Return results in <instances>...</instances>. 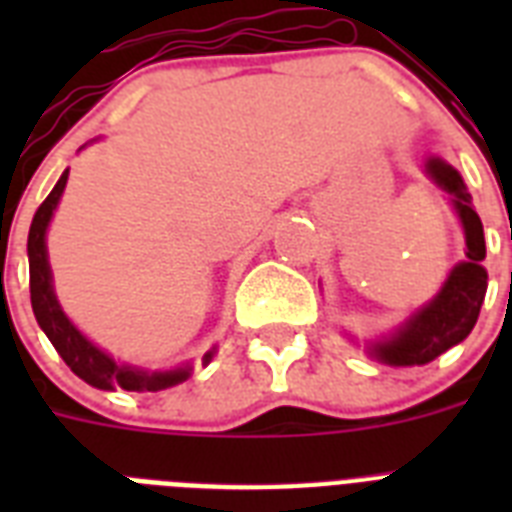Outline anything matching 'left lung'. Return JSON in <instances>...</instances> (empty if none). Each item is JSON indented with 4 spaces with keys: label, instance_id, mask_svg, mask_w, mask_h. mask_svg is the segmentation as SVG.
<instances>
[{
    "label": "left lung",
    "instance_id": "obj_1",
    "mask_svg": "<svg viewBox=\"0 0 512 512\" xmlns=\"http://www.w3.org/2000/svg\"><path fill=\"white\" fill-rule=\"evenodd\" d=\"M425 175L449 196L465 233V260L454 265L446 281L428 303L409 313L390 335L364 340L366 353L388 366H422L460 345L473 332L484 305L489 273L484 268L486 241L481 217L462 175L441 156H430ZM353 340V337H350Z\"/></svg>",
    "mask_w": 512,
    "mask_h": 512
}]
</instances>
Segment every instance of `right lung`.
I'll use <instances>...</instances> for the list:
<instances>
[{
	"instance_id": "1",
	"label": "right lung",
	"mask_w": 512,
	"mask_h": 512,
	"mask_svg": "<svg viewBox=\"0 0 512 512\" xmlns=\"http://www.w3.org/2000/svg\"><path fill=\"white\" fill-rule=\"evenodd\" d=\"M84 148V146H82ZM68 183V170L60 175V180L55 183V188L50 191V196L42 201V207L36 209L34 220H31V231H28V273H31V308H34L36 324L42 327V332L47 335V340L55 345V350L60 353V358L71 366V372L76 377H82L87 385L98 390H138V393H146V390H164L172 388V385H180L191 377L193 364H180L175 369H143V366H132L116 361L111 353H106L103 348H98L95 342L87 340V337L76 329V324L68 319L63 308L58 303V295H55V287H52V268L50 257H47V228H50V220L58 209V201L66 191ZM217 353V348H209L201 358V364L207 366L212 361V356Z\"/></svg>"
}]
</instances>
